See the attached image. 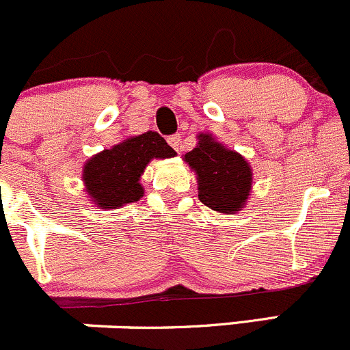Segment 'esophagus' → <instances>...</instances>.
<instances>
[{"instance_id": "34e87169", "label": "esophagus", "mask_w": 350, "mask_h": 350, "mask_svg": "<svg viewBox=\"0 0 350 350\" xmlns=\"http://www.w3.org/2000/svg\"><path fill=\"white\" fill-rule=\"evenodd\" d=\"M168 143H170V146L174 148L175 151H182V150H183L182 136H180V134H174V136L168 137Z\"/></svg>"}]
</instances>
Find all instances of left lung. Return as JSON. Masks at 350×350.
<instances>
[{"instance_id":"8db88e82","label":"left lung","mask_w":350,"mask_h":350,"mask_svg":"<svg viewBox=\"0 0 350 350\" xmlns=\"http://www.w3.org/2000/svg\"><path fill=\"white\" fill-rule=\"evenodd\" d=\"M199 182V199L217 213L233 214L245 206L252 189V170L245 158L226 150L211 137L200 134L199 143L185 154Z\"/></svg>"}]
</instances>
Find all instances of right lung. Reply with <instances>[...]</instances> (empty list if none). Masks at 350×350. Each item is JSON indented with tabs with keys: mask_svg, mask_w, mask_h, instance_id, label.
<instances>
[{
	"mask_svg": "<svg viewBox=\"0 0 350 350\" xmlns=\"http://www.w3.org/2000/svg\"><path fill=\"white\" fill-rule=\"evenodd\" d=\"M175 151L154 131L134 136L112 150L95 154L83 170L86 192L105 209L136 202L143 197L139 176L153 158H172Z\"/></svg>",
	"mask_w": 350,
	"mask_h": 350,
	"instance_id": "1",
	"label": "right lung"
}]
</instances>
